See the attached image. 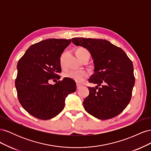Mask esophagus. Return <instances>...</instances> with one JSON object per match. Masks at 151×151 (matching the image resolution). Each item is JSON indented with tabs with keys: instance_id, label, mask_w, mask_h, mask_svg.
Listing matches in <instances>:
<instances>
[{
	"instance_id": "1",
	"label": "esophagus",
	"mask_w": 151,
	"mask_h": 151,
	"mask_svg": "<svg viewBox=\"0 0 151 151\" xmlns=\"http://www.w3.org/2000/svg\"><path fill=\"white\" fill-rule=\"evenodd\" d=\"M76 86H77V89H79V88H81V87L82 86V85L80 84L77 83V84H76Z\"/></svg>"
}]
</instances>
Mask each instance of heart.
Instances as JSON below:
<instances>
[{"label":"heart","instance_id":"obj_1","mask_svg":"<svg viewBox=\"0 0 151 151\" xmlns=\"http://www.w3.org/2000/svg\"><path fill=\"white\" fill-rule=\"evenodd\" d=\"M76 55L81 60L86 56L90 57V53L85 48L81 47L76 50ZM65 76L78 83H82L89 76V73L86 70H70L65 73Z\"/></svg>","mask_w":151,"mask_h":151}]
</instances>
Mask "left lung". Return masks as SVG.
<instances>
[{
    "instance_id": "8db88e82",
    "label": "left lung",
    "mask_w": 151,
    "mask_h": 151,
    "mask_svg": "<svg viewBox=\"0 0 151 151\" xmlns=\"http://www.w3.org/2000/svg\"><path fill=\"white\" fill-rule=\"evenodd\" d=\"M72 42L86 48L93 59L94 73L89 82L98 86L88 87L89 94L83 102L86 111L100 120L116 116L132 98L135 84L132 62L122 48L106 40L74 38Z\"/></svg>"
}]
</instances>
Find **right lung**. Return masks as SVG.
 Returning <instances> with one entry per match:
<instances>
[{
	"label": "right lung",
	"instance_id": "1",
	"mask_svg": "<svg viewBox=\"0 0 151 151\" xmlns=\"http://www.w3.org/2000/svg\"><path fill=\"white\" fill-rule=\"evenodd\" d=\"M71 39H47L32 45L18 61L15 86L18 100L25 110L40 120L56 116L65 106L68 94L76 90L75 81L59 79L60 56Z\"/></svg>",
	"mask_w": 151,
	"mask_h": 151
}]
</instances>
